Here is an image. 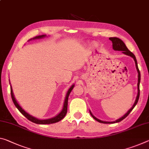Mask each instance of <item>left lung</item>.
<instances>
[{
	"label": "left lung",
	"mask_w": 149,
	"mask_h": 149,
	"mask_svg": "<svg viewBox=\"0 0 149 149\" xmlns=\"http://www.w3.org/2000/svg\"><path fill=\"white\" fill-rule=\"evenodd\" d=\"M109 40L111 41L113 43V48L114 50H117V51H122L123 53L126 54L127 56H131V57L133 58L134 60V62H135V66H136V70H137V72H138V84H137V89H138V93H137V95H136V100L135 101H134V103L133 105V107H132L130 109L127 111V113H126L122 117L119 118V119L116 120L115 121H112V122H109V121H101V120H100L97 118H96L95 116H93V115L92 114L91 112L89 111V113H90V114L94 119H95L96 121H97L98 122L101 123H118V122H120L122 120H123L125 118H126L127 116H128L129 114L132 110L133 109V108L135 107V105H136V103H137L138 101H139V95H140V89H139V85H140V81H141V74H140V71L139 70V68H138V65H137V62H136V59L135 56L134 55V54L131 52V51L129 50V49L127 48L126 45L125 44V43L123 42L121 39L118 38L116 37H113V38H109Z\"/></svg>",
	"instance_id": "8db88e82"
}]
</instances>
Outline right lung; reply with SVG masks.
<instances>
[{
    "label": "right lung",
    "instance_id": "obj_1",
    "mask_svg": "<svg viewBox=\"0 0 149 149\" xmlns=\"http://www.w3.org/2000/svg\"><path fill=\"white\" fill-rule=\"evenodd\" d=\"M46 35H41V36H36L35 38H33V39H40V38H42L46 37ZM32 40V39H30ZM74 85H72V86L70 87V88L68 89V91L67 92V94H66L65 98V101H64V103H63V107L61 111L58 115H56V117L50 118V119H38L37 118L34 117L30 115V114H28L27 112H26L23 109L20 107V105L18 104L17 101H16V99L14 96L13 92V89H12V87L10 86V94H11V97L12 100H13V101L14 103V104L15 105V106L16 107V108L19 110V111L22 113V114L24 115V116L26 117L27 119L29 120V121H32L34 123L36 124H40V125H45V124H52V123H57L58 121H60L62 120L63 117L65 116L66 113H67V110H68V97H69L70 93H71V91L74 88Z\"/></svg>",
    "mask_w": 149,
    "mask_h": 149
}]
</instances>
